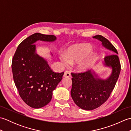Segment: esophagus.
<instances>
[{
	"label": "esophagus",
	"mask_w": 131,
	"mask_h": 131,
	"mask_svg": "<svg viewBox=\"0 0 131 131\" xmlns=\"http://www.w3.org/2000/svg\"><path fill=\"white\" fill-rule=\"evenodd\" d=\"M63 77H70V71H65V73H64V74H63Z\"/></svg>",
	"instance_id": "esophagus-1"
}]
</instances>
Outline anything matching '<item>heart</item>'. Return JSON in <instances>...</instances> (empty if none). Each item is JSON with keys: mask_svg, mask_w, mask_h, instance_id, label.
<instances>
[{"mask_svg": "<svg viewBox=\"0 0 131 131\" xmlns=\"http://www.w3.org/2000/svg\"><path fill=\"white\" fill-rule=\"evenodd\" d=\"M91 50V47L89 44L75 46L69 49L65 54L61 55V60L65 65L78 62V68L79 70H85L90 68L93 63L94 55L90 53Z\"/></svg>", "mask_w": 131, "mask_h": 131, "instance_id": "b5f03b06", "label": "heart"}]
</instances>
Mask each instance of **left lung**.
I'll list each match as a JSON object with an SVG mask.
<instances>
[{
    "label": "left lung",
    "mask_w": 131,
    "mask_h": 131,
    "mask_svg": "<svg viewBox=\"0 0 131 131\" xmlns=\"http://www.w3.org/2000/svg\"><path fill=\"white\" fill-rule=\"evenodd\" d=\"M102 42V45L112 51L113 54L104 58L105 65L112 68V74L108 79L95 78L91 70L71 73V96L75 104L82 109L92 110L100 107L109 98L114 88L121 70L117 50L106 38L102 35L93 37Z\"/></svg>",
    "instance_id": "left-lung-1"
}]
</instances>
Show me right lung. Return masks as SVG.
<instances>
[{"instance_id": "right-lung-1", "label": "right lung", "mask_w": 131, "mask_h": 131, "mask_svg": "<svg viewBox=\"0 0 131 131\" xmlns=\"http://www.w3.org/2000/svg\"><path fill=\"white\" fill-rule=\"evenodd\" d=\"M56 39L53 35L35 33L19 44L12 58L13 77L19 95L32 108L48 104L53 91L62 79L64 72H54L46 60L35 53L36 41H52Z\"/></svg>"}]
</instances>
